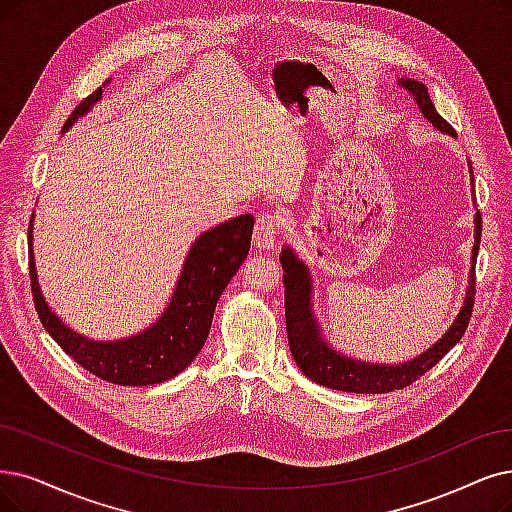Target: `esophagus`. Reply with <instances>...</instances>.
Listing matches in <instances>:
<instances>
[{
    "label": "esophagus",
    "instance_id": "34e87169",
    "mask_svg": "<svg viewBox=\"0 0 512 512\" xmlns=\"http://www.w3.org/2000/svg\"><path fill=\"white\" fill-rule=\"evenodd\" d=\"M281 231V222L273 212H264L254 224V245L260 250H271Z\"/></svg>",
    "mask_w": 512,
    "mask_h": 512
}]
</instances>
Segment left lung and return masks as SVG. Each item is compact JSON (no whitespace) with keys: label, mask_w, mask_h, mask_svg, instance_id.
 <instances>
[{"label":"left lung","mask_w":512,"mask_h":512,"mask_svg":"<svg viewBox=\"0 0 512 512\" xmlns=\"http://www.w3.org/2000/svg\"><path fill=\"white\" fill-rule=\"evenodd\" d=\"M403 88L410 90L420 105L426 119H431L435 128L456 134L454 128L437 113L428 90L420 81L403 79L399 81ZM477 231H475V248H473V269H470V283L468 292L464 298V306L460 309V315L456 317L454 325L449 327L445 336L433 344L424 355L416 357L414 361H407L401 365H370L346 359L338 353H334L319 338L317 323L311 313V279L309 271L304 264L292 254V250L281 252V267H283V288H285V327H288V340L290 351L296 359V365L302 370L304 376H309L313 382L323 384L334 391L344 393H391L399 391V388L410 386L420 376H424L431 367H435L449 349H454L456 342L464 336L470 315H473L475 306V264H477V252L481 243V214L475 216Z\"/></svg>","instance_id":"8db88e82"}]
</instances>
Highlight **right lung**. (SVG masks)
<instances>
[{"label": "right lung", "mask_w": 512, "mask_h": 512, "mask_svg": "<svg viewBox=\"0 0 512 512\" xmlns=\"http://www.w3.org/2000/svg\"><path fill=\"white\" fill-rule=\"evenodd\" d=\"M100 92L98 88L79 102L65 121L63 132L94 105ZM252 229L254 216L243 214L203 233L191 248L172 302L159 321L142 334L117 342L86 340L60 323L39 292L33 252L29 248V277L37 317L60 349L102 380L121 386H147L170 380L189 367L206 344L214 306L250 252Z\"/></svg>", "instance_id": "1"}]
</instances>
